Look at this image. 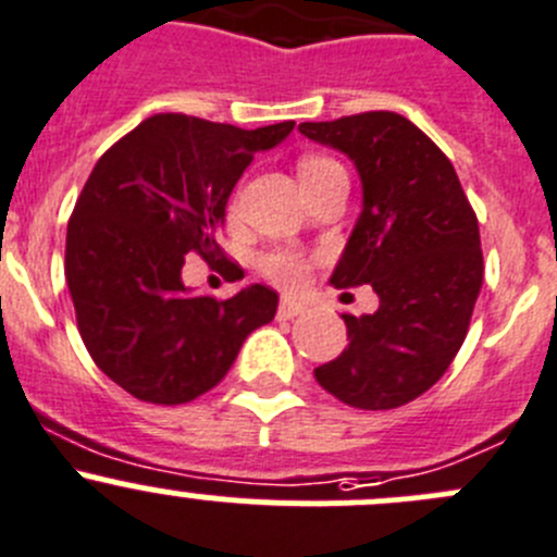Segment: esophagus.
Listing matches in <instances>:
<instances>
[{
    "label": "esophagus",
    "instance_id": "34e87169",
    "mask_svg": "<svg viewBox=\"0 0 557 557\" xmlns=\"http://www.w3.org/2000/svg\"><path fill=\"white\" fill-rule=\"evenodd\" d=\"M305 310H307V307L301 305V301L290 299V296H283V299H280V307H277V318L288 321V318L301 315V312H305Z\"/></svg>",
    "mask_w": 557,
    "mask_h": 557
}]
</instances>
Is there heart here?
I'll list each match as a JSON object with an SVG mask.
<instances>
[{
  "instance_id": "b5f03b06",
  "label": "heart",
  "mask_w": 557,
  "mask_h": 557,
  "mask_svg": "<svg viewBox=\"0 0 557 557\" xmlns=\"http://www.w3.org/2000/svg\"><path fill=\"white\" fill-rule=\"evenodd\" d=\"M334 160L318 158V154H310V158L299 160V176H310L315 171H321L323 165H332ZM261 272L267 274L274 283L285 285V288H299L307 280V272H310V258L301 256V252L290 250H272L258 261Z\"/></svg>"
}]
</instances>
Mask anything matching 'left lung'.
I'll use <instances>...</instances> for the list:
<instances>
[{"instance_id": "1", "label": "left lung", "mask_w": 557, "mask_h": 557, "mask_svg": "<svg viewBox=\"0 0 557 557\" xmlns=\"http://www.w3.org/2000/svg\"><path fill=\"white\" fill-rule=\"evenodd\" d=\"M354 160L361 214L329 283L372 285L377 310L343 315L348 348L315 381L350 408L392 410L428 392L460 350L484 280L479 220L455 165L392 111L301 122Z\"/></svg>"}]
</instances>
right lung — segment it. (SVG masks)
<instances>
[{
	"instance_id": "add662e5",
	"label": "right lung",
	"mask_w": 557,
	"mask_h": 557,
	"mask_svg": "<svg viewBox=\"0 0 557 557\" xmlns=\"http://www.w3.org/2000/svg\"><path fill=\"white\" fill-rule=\"evenodd\" d=\"M294 122L242 129L158 113L119 138L86 180L67 223L64 277L95 364L133 397L180 405L218 386L277 294L247 285L231 299L182 283L185 256H220L231 190L256 152Z\"/></svg>"
}]
</instances>
